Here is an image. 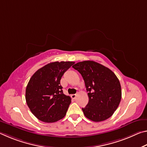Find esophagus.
Segmentation results:
<instances>
[{
	"label": "esophagus",
	"instance_id": "1",
	"mask_svg": "<svg viewBox=\"0 0 147 147\" xmlns=\"http://www.w3.org/2000/svg\"><path fill=\"white\" fill-rule=\"evenodd\" d=\"M76 96H77V94H71V98H73V99H74V98H76Z\"/></svg>",
	"mask_w": 147,
	"mask_h": 147
}]
</instances>
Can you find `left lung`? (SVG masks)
Instances as JSON below:
<instances>
[{
    "instance_id": "left-lung-1",
    "label": "left lung",
    "mask_w": 147,
    "mask_h": 147,
    "mask_svg": "<svg viewBox=\"0 0 147 147\" xmlns=\"http://www.w3.org/2000/svg\"><path fill=\"white\" fill-rule=\"evenodd\" d=\"M73 67L82 76L89 102L82 108L87 118L94 122L105 121L113 115L121 99V87L112 71L97 62L84 61Z\"/></svg>"
}]
</instances>
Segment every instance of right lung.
I'll list each match as a JSON object with an SVG mask.
<instances>
[{
    "label": "right lung",
    "mask_w": 147,
    "mask_h": 147,
    "mask_svg": "<svg viewBox=\"0 0 147 147\" xmlns=\"http://www.w3.org/2000/svg\"><path fill=\"white\" fill-rule=\"evenodd\" d=\"M73 61H55L38 69L30 79L25 98L31 112L45 123H54L63 119L71 102L64 94L60 80Z\"/></svg>",
    "instance_id": "obj_1"
}]
</instances>
